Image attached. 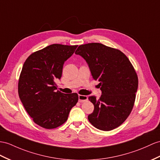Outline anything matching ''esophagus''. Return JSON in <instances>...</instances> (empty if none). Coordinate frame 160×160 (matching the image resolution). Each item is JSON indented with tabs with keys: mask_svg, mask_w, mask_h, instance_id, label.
<instances>
[{
	"mask_svg": "<svg viewBox=\"0 0 160 160\" xmlns=\"http://www.w3.org/2000/svg\"><path fill=\"white\" fill-rule=\"evenodd\" d=\"M79 97V102H86L88 100V98L87 96H83V95H79L78 96Z\"/></svg>",
	"mask_w": 160,
	"mask_h": 160,
	"instance_id": "esophagus-1",
	"label": "esophagus"
}]
</instances>
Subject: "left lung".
Returning <instances> with one entry per match:
<instances>
[{"label": "left lung", "instance_id": "obj_1", "mask_svg": "<svg viewBox=\"0 0 160 160\" xmlns=\"http://www.w3.org/2000/svg\"><path fill=\"white\" fill-rule=\"evenodd\" d=\"M75 53L86 61L102 95L88 99L94 106L88 120L97 129L110 131L125 122L134 107L138 81L127 56L121 51L98 42L81 45Z\"/></svg>", "mask_w": 160, "mask_h": 160}]
</instances>
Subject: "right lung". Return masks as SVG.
<instances>
[{
  "instance_id": "1",
  "label": "right lung",
  "mask_w": 160,
  "mask_h": 160,
  "mask_svg": "<svg viewBox=\"0 0 160 160\" xmlns=\"http://www.w3.org/2000/svg\"><path fill=\"white\" fill-rule=\"evenodd\" d=\"M77 45H50L31 54L25 61L18 82L19 98L37 125L53 129L67 120L78 102L77 93L56 92L55 81L60 79L64 62Z\"/></svg>"
}]
</instances>
